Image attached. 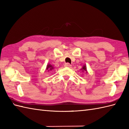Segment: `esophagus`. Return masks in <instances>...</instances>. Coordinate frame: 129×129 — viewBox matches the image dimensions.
Here are the masks:
<instances>
[{
  "mask_svg": "<svg viewBox=\"0 0 129 129\" xmlns=\"http://www.w3.org/2000/svg\"><path fill=\"white\" fill-rule=\"evenodd\" d=\"M65 67H68V68H71V65L69 64V63H66L65 64Z\"/></svg>",
  "mask_w": 129,
  "mask_h": 129,
  "instance_id": "esophagus-1",
  "label": "esophagus"
}]
</instances>
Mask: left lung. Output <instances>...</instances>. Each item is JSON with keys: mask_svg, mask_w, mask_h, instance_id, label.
Returning <instances> with one entry per match:
<instances>
[{"mask_svg": "<svg viewBox=\"0 0 129 129\" xmlns=\"http://www.w3.org/2000/svg\"><path fill=\"white\" fill-rule=\"evenodd\" d=\"M82 70V72H84V71H85L86 73H87V68H86V65H83V67H82V69H81V70Z\"/></svg>", "mask_w": 129, "mask_h": 129, "instance_id": "obj_1", "label": "left lung"}]
</instances>
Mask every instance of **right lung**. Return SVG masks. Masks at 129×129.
I'll list each match as a JSON object with an SVG mask.
<instances>
[{
	"label": "right lung",
	"instance_id": "add662e5",
	"mask_svg": "<svg viewBox=\"0 0 129 129\" xmlns=\"http://www.w3.org/2000/svg\"><path fill=\"white\" fill-rule=\"evenodd\" d=\"M54 69V68L53 67V66L52 65H50V64H48L47 65V69H46L47 70H48V71H51V70H52L53 69Z\"/></svg>",
	"mask_w": 129,
	"mask_h": 129
}]
</instances>
